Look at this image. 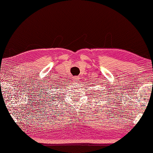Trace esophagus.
<instances>
[{
  "label": "esophagus",
  "instance_id": "1",
  "mask_svg": "<svg viewBox=\"0 0 153 153\" xmlns=\"http://www.w3.org/2000/svg\"><path fill=\"white\" fill-rule=\"evenodd\" d=\"M73 79H74V82H77V81H78V79H79V77H74Z\"/></svg>",
  "mask_w": 153,
  "mask_h": 153
}]
</instances>
